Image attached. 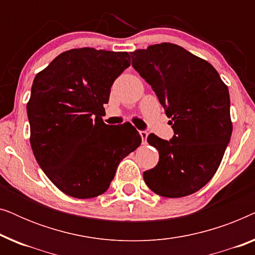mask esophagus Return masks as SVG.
I'll return each mask as SVG.
<instances>
[{
    "instance_id": "obj_1",
    "label": "esophagus",
    "mask_w": 255,
    "mask_h": 255,
    "mask_svg": "<svg viewBox=\"0 0 255 255\" xmlns=\"http://www.w3.org/2000/svg\"><path fill=\"white\" fill-rule=\"evenodd\" d=\"M139 133H140V137H141V141H142V144H146V139H147L148 132H147V131H140V132H139Z\"/></svg>"
}]
</instances>
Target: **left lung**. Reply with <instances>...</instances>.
I'll return each mask as SVG.
<instances>
[{"label":"left lung","mask_w":255,"mask_h":255,"mask_svg":"<svg viewBox=\"0 0 255 255\" xmlns=\"http://www.w3.org/2000/svg\"><path fill=\"white\" fill-rule=\"evenodd\" d=\"M132 66L151 85L174 130L170 140L151 133L159 152L142 174L149 189L176 198L196 193L212 179L232 134L228 86L207 60L179 45L161 43L131 52Z\"/></svg>","instance_id":"left-lung-1"}]
</instances>
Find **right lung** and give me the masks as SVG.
I'll return each instance as SVG.
<instances>
[{"instance_id":"add662e5","label":"right lung","mask_w":255,"mask_h":255,"mask_svg":"<svg viewBox=\"0 0 255 255\" xmlns=\"http://www.w3.org/2000/svg\"><path fill=\"white\" fill-rule=\"evenodd\" d=\"M131 64L128 52L73 48L33 80L26 104L30 144L58 189L75 198L106 193L117 166L140 145L131 124L102 120L115 80Z\"/></svg>"}]
</instances>
